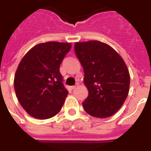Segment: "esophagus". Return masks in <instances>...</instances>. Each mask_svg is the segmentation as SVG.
<instances>
[{
	"label": "esophagus",
	"mask_w": 151,
	"mask_h": 151,
	"mask_svg": "<svg viewBox=\"0 0 151 151\" xmlns=\"http://www.w3.org/2000/svg\"><path fill=\"white\" fill-rule=\"evenodd\" d=\"M78 85H79V84H78V83H77V84H76V85H73V86H71L70 88H71V89H72V90H73V89H75L76 88L78 87Z\"/></svg>",
	"instance_id": "34e87169"
}]
</instances>
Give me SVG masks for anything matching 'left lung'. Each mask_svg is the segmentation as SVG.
<instances>
[{
  "label": "left lung",
  "instance_id": "obj_1",
  "mask_svg": "<svg viewBox=\"0 0 151 151\" xmlns=\"http://www.w3.org/2000/svg\"><path fill=\"white\" fill-rule=\"evenodd\" d=\"M74 52L85 73L88 96L82 103L92 117L105 118L117 112L129 92L130 74L124 59L99 41L76 42Z\"/></svg>",
  "mask_w": 151,
  "mask_h": 151
}]
</instances>
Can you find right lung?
<instances>
[{"instance_id": "1", "label": "right lung", "mask_w": 151, "mask_h": 151, "mask_svg": "<svg viewBox=\"0 0 151 151\" xmlns=\"http://www.w3.org/2000/svg\"><path fill=\"white\" fill-rule=\"evenodd\" d=\"M70 48V43L48 41L34 46L21 59L14 88L22 107L33 117L51 118L63 106L68 91L59 66Z\"/></svg>"}]
</instances>
